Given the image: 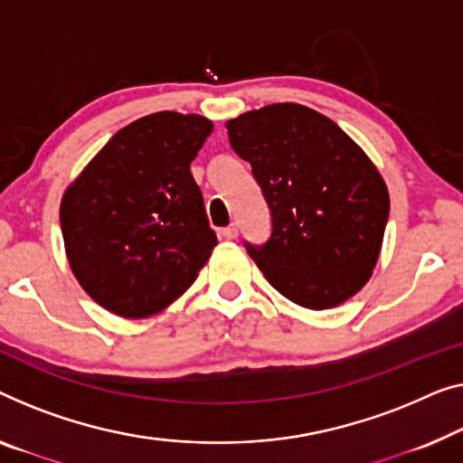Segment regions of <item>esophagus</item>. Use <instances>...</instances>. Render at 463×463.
<instances>
[{
    "label": "esophagus",
    "instance_id": "obj_1",
    "mask_svg": "<svg viewBox=\"0 0 463 463\" xmlns=\"http://www.w3.org/2000/svg\"><path fill=\"white\" fill-rule=\"evenodd\" d=\"M237 234H239V229H237V224H231V226H226V229H222V237L224 239H237Z\"/></svg>",
    "mask_w": 463,
    "mask_h": 463
}]
</instances>
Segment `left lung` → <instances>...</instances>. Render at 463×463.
Here are the masks:
<instances>
[{
	"instance_id": "8db88e82",
	"label": "left lung",
	"mask_w": 463,
	"mask_h": 463,
	"mask_svg": "<svg viewBox=\"0 0 463 463\" xmlns=\"http://www.w3.org/2000/svg\"><path fill=\"white\" fill-rule=\"evenodd\" d=\"M270 208L264 245L245 241L266 280L309 309L347 301L374 270L389 191L360 145L299 103H274L226 122Z\"/></svg>"
}]
</instances>
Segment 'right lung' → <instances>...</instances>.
<instances>
[{"mask_svg":"<svg viewBox=\"0 0 463 463\" xmlns=\"http://www.w3.org/2000/svg\"><path fill=\"white\" fill-rule=\"evenodd\" d=\"M213 124L156 112L109 139L66 189L60 226L80 287L122 318L181 298L216 247L191 162Z\"/></svg>","mask_w":463,"mask_h":463,"instance_id":"obj_1","label":"right lung"}]
</instances>
